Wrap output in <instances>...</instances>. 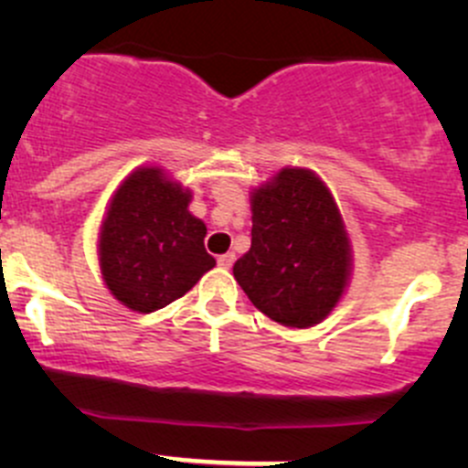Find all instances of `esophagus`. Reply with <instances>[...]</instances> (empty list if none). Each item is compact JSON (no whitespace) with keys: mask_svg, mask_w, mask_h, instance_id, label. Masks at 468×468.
Instances as JSON below:
<instances>
[{"mask_svg":"<svg viewBox=\"0 0 468 468\" xmlns=\"http://www.w3.org/2000/svg\"><path fill=\"white\" fill-rule=\"evenodd\" d=\"M217 262H219V267H224V269H230L233 267V262H235V253H224V256H219L217 258Z\"/></svg>","mask_w":468,"mask_h":468,"instance_id":"34e87169","label":"esophagus"}]
</instances>
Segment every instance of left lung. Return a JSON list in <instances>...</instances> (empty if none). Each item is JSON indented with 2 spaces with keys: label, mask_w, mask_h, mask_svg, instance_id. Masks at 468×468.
I'll return each mask as SVG.
<instances>
[{
  "label": "left lung",
  "mask_w": 468,
  "mask_h": 468,
  "mask_svg": "<svg viewBox=\"0 0 468 468\" xmlns=\"http://www.w3.org/2000/svg\"><path fill=\"white\" fill-rule=\"evenodd\" d=\"M251 249L233 264L235 281L276 324L324 322L351 278V239L325 183L285 167L251 192Z\"/></svg>",
  "instance_id": "left-lung-1"
}]
</instances>
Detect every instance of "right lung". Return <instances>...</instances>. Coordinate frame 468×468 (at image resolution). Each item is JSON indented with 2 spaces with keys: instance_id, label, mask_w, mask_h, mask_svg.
<instances>
[{
  "instance_id": "add662e5",
  "label": "right lung",
  "mask_w": 468,
  "mask_h": 468,
  "mask_svg": "<svg viewBox=\"0 0 468 468\" xmlns=\"http://www.w3.org/2000/svg\"><path fill=\"white\" fill-rule=\"evenodd\" d=\"M192 192L160 167H138L122 181L99 230V267L111 294L149 314L181 299L215 267L206 224L187 206Z\"/></svg>"
}]
</instances>
